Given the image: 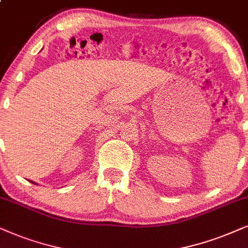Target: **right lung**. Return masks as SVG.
Masks as SVG:
<instances>
[{
  "label": "right lung",
  "mask_w": 248,
  "mask_h": 248,
  "mask_svg": "<svg viewBox=\"0 0 248 248\" xmlns=\"http://www.w3.org/2000/svg\"><path fill=\"white\" fill-rule=\"evenodd\" d=\"M29 181H31V183H32V184H36V183H34V181H31V180H29ZM36 185H37V184H36Z\"/></svg>",
  "instance_id": "add662e5"
}]
</instances>
